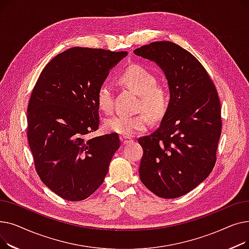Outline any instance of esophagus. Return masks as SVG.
I'll return each mask as SVG.
<instances>
[{
  "instance_id": "esophagus-1",
  "label": "esophagus",
  "mask_w": 249,
  "mask_h": 249,
  "mask_svg": "<svg viewBox=\"0 0 249 249\" xmlns=\"http://www.w3.org/2000/svg\"><path fill=\"white\" fill-rule=\"evenodd\" d=\"M120 139H121V142H122V144H127V143H129L130 141H132V138H130V137H127V136H121L120 137Z\"/></svg>"
}]
</instances>
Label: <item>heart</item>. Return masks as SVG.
Instances as JSON below:
<instances>
[{
	"label": "heart",
	"mask_w": 249,
	"mask_h": 249,
	"mask_svg": "<svg viewBox=\"0 0 249 249\" xmlns=\"http://www.w3.org/2000/svg\"><path fill=\"white\" fill-rule=\"evenodd\" d=\"M155 74L139 63H132L118 75V82L139 95V113L132 116L116 115L107 118L104 129L107 132L122 136H133L145 132L153 121H160L164 117L169 106V93L166 86L156 83ZM97 105L101 111L110 114L114 109V91L108 84H102L96 94Z\"/></svg>",
	"instance_id": "heart-1"
}]
</instances>
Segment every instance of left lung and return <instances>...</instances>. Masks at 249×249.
Instances as JSON below:
<instances>
[{"instance_id": "8db88e82", "label": "left lung", "mask_w": 249, "mask_h": 249, "mask_svg": "<svg viewBox=\"0 0 249 249\" xmlns=\"http://www.w3.org/2000/svg\"><path fill=\"white\" fill-rule=\"evenodd\" d=\"M134 53L156 62L171 91L160 127L138 139L143 148L139 177L159 197L178 198L205 180L216 163L222 130L219 96L202 63L179 45L156 41Z\"/></svg>"}]
</instances>
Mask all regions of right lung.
Listing matches in <instances>:
<instances>
[{
	"instance_id": "1",
	"label": "right lung",
	"mask_w": 249,
	"mask_h": 249,
	"mask_svg": "<svg viewBox=\"0 0 249 249\" xmlns=\"http://www.w3.org/2000/svg\"><path fill=\"white\" fill-rule=\"evenodd\" d=\"M127 54L72 47L52 58L32 89L27 137L36 172L64 200L82 201L104 181L120 147L118 134L94 138L99 129L96 94L109 71Z\"/></svg>"
}]
</instances>
